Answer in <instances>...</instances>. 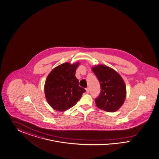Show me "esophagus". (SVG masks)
Returning a JSON list of instances; mask_svg holds the SVG:
<instances>
[{"mask_svg": "<svg viewBox=\"0 0 159 159\" xmlns=\"http://www.w3.org/2000/svg\"><path fill=\"white\" fill-rule=\"evenodd\" d=\"M86 90L87 93H89V92H90V89H89V87H87L86 89Z\"/></svg>", "mask_w": 159, "mask_h": 159, "instance_id": "obj_1", "label": "esophagus"}]
</instances>
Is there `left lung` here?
Returning <instances> with one entry per match:
<instances>
[{"instance_id": "obj_1", "label": "left lung", "mask_w": 159, "mask_h": 159, "mask_svg": "<svg viewBox=\"0 0 159 159\" xmlns=\"http://www.w3.org/2000/svg\"><path fill=\"white\" fill-rule=\"evenodd\" d=\"M92 71L101 86L100 94L95 99L97 107L107 112L117 111L124 104L126 95L124 80L115 70L106 65L93 66Z\"/></svg>"}]
</instances>
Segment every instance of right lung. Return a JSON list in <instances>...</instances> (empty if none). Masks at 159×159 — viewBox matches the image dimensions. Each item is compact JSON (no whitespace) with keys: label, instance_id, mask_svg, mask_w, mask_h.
<instances>
[{"label":"right lung","instance_id":"add662e5","mask_svg":"<svg viewBox=\"0 0 159 159\" xmlns=\"http://www.w3.org/2000/svg\"><path fill=\"white\" fill-rule=\"evenodd\" d=\"M79 63H64L55 67L47 77L44 86L48 104L54 110L65 111L76 105L85 89L79 86L75 76Z\"/></svg>","mask_w":159,"mask_h":159}]
</instances>
